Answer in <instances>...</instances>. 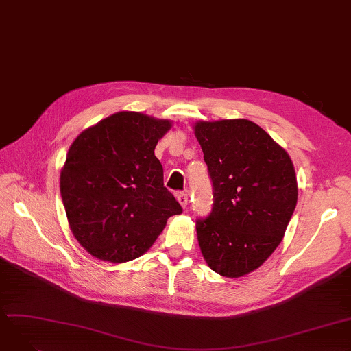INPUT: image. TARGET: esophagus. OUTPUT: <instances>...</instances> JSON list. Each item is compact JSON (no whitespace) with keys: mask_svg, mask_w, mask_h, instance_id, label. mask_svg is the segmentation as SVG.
Returning a JSON list of instances; mask_svg holds the SVG:
<instances>
[{"mask_svg":"<svg viewBox=\"0 0 351 351\" xmlns=\"http://www.w3.org/2000/svg\"><path fill=\"white\" fill-rule=\"evenodd\" d=\"M176 197H177V202L180 203V206L182 208H186L189 204V195L186 193H178Z\"/></svg>","mask_w":351,"mask_h":351,"instance_id":"obj_1","label":"esophagus"}]
</instances>
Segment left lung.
Masks as SVG:
<instances>
[{"label":"left lung","instance_id":"8db88e82","mask_svg":"<svg viewBox=\"0 0 351 351\" xmlns=\"http://www.w3.org/2000/svg\"><path fill=\"white\" fill-rule=\"evenodd\" d=\"M214 189L213 210L195 223L210 269L243 277L269 258L285 237L297 204V178L287 152L245 119L197 121Z\"/></svg>","mask_w":351,"mask_h":351}]
</instances>
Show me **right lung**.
Returning <instances> with one entry per match:
<instances>
[{
    "instance_id": "1",
    "label": "right lung",
    "mask_w": 351,
    "mask_h": 351,
    "mask_svg": "<svg viewBox=\"0 0 351 351\" xmlns=\"http://www.w3.org/2000/svg\"><path fill=\"white\" fill-rule=\"evenodd\" d=\"M170 120L120 111L73 141L60 176L66 219L77 241L103 261L125 263L154 244L171 215L182 213L164 187L154 156Z\"/></svg>"
}]
</instances>
